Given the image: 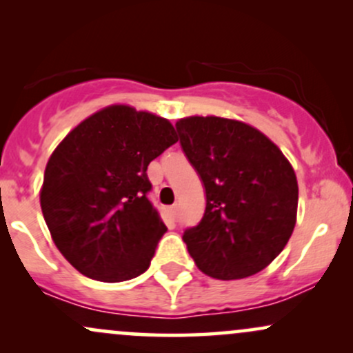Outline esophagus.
Instances as JSON below:
<instances>
[{
  "label": "esophagus",
  "mask_w": 353,
  "mask_h": 353,
  "mask_svg": "<svg viewBox=\"0 0 353 353\" xmlns=\"http://www.w3.org/2000/svg\"><path fill=\"white\" fill-rule=\"evenodd\" d=\"M169 212H171L172 219H177V214H179V208H177V204H174L169 208Z\"/></svg>",
  "instance_id": "obj_1"
}]
</instances>
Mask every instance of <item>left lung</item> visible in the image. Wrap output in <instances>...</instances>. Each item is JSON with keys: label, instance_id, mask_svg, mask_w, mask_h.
Listing matches in <instances>:
<instances>
[{"label": "left lung", "instance_id": "8db88e82", "mask_svg": "<svg viewBox=\"0 0 353 353\" xmlns=\"http://www.w3.org/2000/svg\"><path fill=\"white\" fill-rule=\"evenodd\" d=\"M176 129L205 189L204 216L182 236L190 257L221 281L261 272L295 228L292 165L269 137L241 121L192 116L177 121Z\"/></svg>", "mask_w": 353, "mask_h": 353}]
</instances>
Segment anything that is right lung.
I'll return each mask as SVG.
<instances>
[{
	"label": "right lung",
	"mask_w": 353,
	"mask_h": 353,
	"mask_svg": "<svg viewBox=\"0 0 353 353\" xmlns=\"http://www.w3.org/2000/svg\"><path fill=\"white\" fill-rule=\"evenodd\" d=\"M176 143L164 117L109 106L54 149L39 201L56 247L81 274L123 282L149 269L168 228L148 199L145 171Z\"/></svg>",
	"instance_id": "right-lung-1"
}]
</instances>
